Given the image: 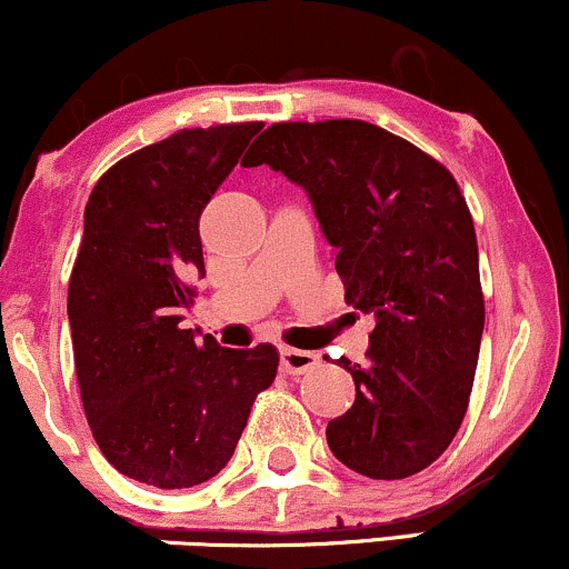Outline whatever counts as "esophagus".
<instances>
[{
    "mask_svg": "<svg viewBox=\"0 0 569 569\" xmlns=\"http://www.w3.org/2000/svg\"><path fill=\"white\" fill-rule=\"evenodd\" d=\"M321 358L310 350H297V348H280V369L286 375H305V371L316 369Z\"/></svg>",
    "mask_w": 569,
    "mask_h": 569,
    "instance_id": "obj_1",
    "label": "esophagus"
}]
</instances>
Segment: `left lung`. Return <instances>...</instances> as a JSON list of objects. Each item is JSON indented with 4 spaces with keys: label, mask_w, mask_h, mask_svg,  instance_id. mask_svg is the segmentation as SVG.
Listing matches in <instances>:
<instances>
[{
    "label": "left lung",
    "mask_w": 569,
    "mask_h": 569,
    "mask_svg": "<svg viewBox=\"0 0 569 569\" xmlns=\"http://www.w3.org/2000/svg\"><path fill=\"white\" fill-rule=\"evenodd\" d=\"M262 162L305 189L345 299L377 318L367 363L339 358L356 401L326 428L329 449L369 479L420 473L460 430L485 331L479 246L455 176L363 120L276 122L243 158Z\"/></svg>",
    "instance_id": "8db88e82"
}]
</instances>
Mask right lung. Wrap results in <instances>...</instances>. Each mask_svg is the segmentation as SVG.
Here are the masks:
<instances>
[{
  "instance_id": "add662e5",
  "label": "right lung",
  "mask_w": 569,
  "mask_h": 569,
  "mask_svg": "<svg viewBox=\"0 0 569 569\" xmlns=\"http://www.w3.org/2000/svg\"><path fill=\"white\" fill-rule=\"evenodd\" d=\"M262 122L184 128L114 162L84 206L69 323L88 426L103 457L160 489L208 481L230 462L278 350L221 348L181 329L206 276L200 213Z\"/></svg>"
}]
</instances>
